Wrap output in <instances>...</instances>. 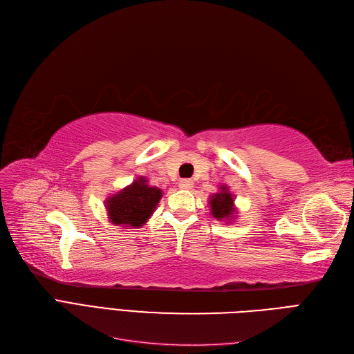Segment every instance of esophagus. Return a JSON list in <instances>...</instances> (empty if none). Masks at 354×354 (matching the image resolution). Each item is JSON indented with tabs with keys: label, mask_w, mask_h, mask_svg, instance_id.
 Listing matches in <instances>:
<instances>
[{
	"label": "esophagus",
	"mask_w": 354,
	"mask_h": 354,
	"mask_svg": "<svg viewBox=\"0 0 354 354\" xmlns=\"http://www.w3.org/2000/svg\"><path fill=\"white\" fill-rule=\"evenodd\" d=\"M192 185H194L192 180H189V179L179 180V188H182V189H191Z\"/></svg>",
	"instance_id": "34e87169"
}]
</instances>
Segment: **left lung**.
Returning <instances> with one entry per match:
<instances>
[{
  "label": "left lung",
  "instance_id": "obj_1",
  "mask_svg": "<svg viewBox=\"0 0 354 354\" xmlns=\"http://www.w3.org/2000/svg\"><path fill=\"white\" fill-rule=\"evenodd\" d=\"M219 192L213 194L210 197V210L214 219L231 222L235 219L236 209L234 204V196L230 192V188L226 185L219 187Z\"/></svg>",
  "mask_w": 354,
  "mask_h": 354
}]
</instances>
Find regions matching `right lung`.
<instances>
[{"label": "right lung", "instance_id": "right-lung-1", "mask_svg": "<svg viewBox=\"0 0 354 354\" xmlns=\"http://www.w3.org/2000/svg\"><path fill=\"white\" fill-rule=\"evenodd\" d=\"M160 198L162 189L148 185L147 178L141 176L106 200L109 219L113 225H123L128 230L142 226L150 219Z\"/></svg>", "mask_w": 354, "mask_h": 354}]
</instances>
